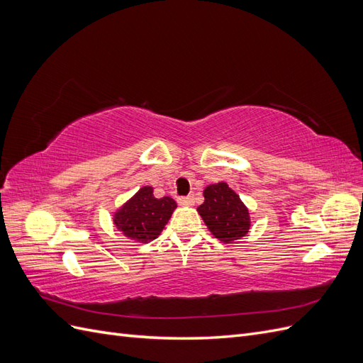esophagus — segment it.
I'll return each mask as SVG.
<instances>
[{
    "label": "esophagus",
    "mask_w": 363,
    "mask_h": 363,
    "mask_svg": "<svg viewBox=\"0 0 363 363\" xmlns=\"http://www.w3.org/2000/svg\"><path fill=\"white\" fill-rule=\"evenodd\" d=\"M179 204H180V206H194V196H192V195L180 196V199H179Z\"/></svg>",
    "instance_id": "esophagus-1"
}]
</instances>
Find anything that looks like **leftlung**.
Wrapping results in <instances>:
<instances>
[{"mask_svg": "<svg viewBox=\"0 0 363 363\" xmlns=\"http://www.w3.org/2000/svg\"><path fill=\"white\" fill-rule=\"evenodd\" d=\"M203 195L204 203L196 211L216 239L232 244L248 233L251 225L248 208L227 183L207 186Z\"/></svg>", "mask_w": 363, "mask_h": 363, "instance_id": "obj_1", "label": "left lung"}]
</instances>
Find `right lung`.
<instances>
[{"label":"right lung","mask_w":363,"mask_h":363,"mask_svg":"<svg viewBox=\"0 0 363 363\" xmlns=\"http://www.w3.org/2000/svg\"><path fill=\"white\" fill-rule=\"evenodd\" d=\"M175 207L177 203L171 196L156 199L151 186H144L115 212L113 223L125 238L147 244L160 235Z\"/></svg>","instance_id":"add662e5"}]
</instances>
